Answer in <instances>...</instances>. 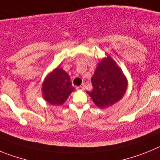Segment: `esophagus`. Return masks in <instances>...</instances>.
Listing matches in <instances>:
<instances>
[{
  "label": "esophagus",
  "mask_w": 160,
  "mask_h": 160,
  "mask_svg": "<svg viewBox=\"0 0 160 160\" xmlns=\"http://www.w3.org/2000/svg\"><path fill=\"white\" fill-rule=\"evenodd\" d=\"M85 87L84 85H82V86H79V87H77V90H84Z\"/></svg>",
  "instance_id": "obj_1"
}]
</instances>
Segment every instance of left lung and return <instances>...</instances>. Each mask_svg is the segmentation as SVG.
<instances>
[{
    "label": "left lung",
    "mask_w": 160,
    "mask_h": 160,
    "mask_svg": "<svg viewBox=\"0 0 160 160\" xmlns=\"http://www.w3.org/2000/svg\"><path fill=\"white\" fill-rule=\"evenodd\" d=\"M91 82L93 90L87 91V94L101 109L111 107L122 99L128 88L127 78L108 54L98 64Z\"/></svg>",
    "instance_id": "left-lung-1"
}]
</instances>
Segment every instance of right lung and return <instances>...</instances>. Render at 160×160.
<instances>
[{
    "label": "right lung",
    "mask_w": 160,
    "mask_h": 160,
    "mask_svg": "<svg viewBox=\"0 0 160 160\" xmlns=\"http://www.w3.org/2000/svg\"><path fill=\"white\" fill-rule=\"evenodd\" d=\"M44 99L51 105H62L75 90L70 78L62 68L57 67L46 76L42 84Z\"/></svg>",
    "instance_id": "1"
}]
</instances>
